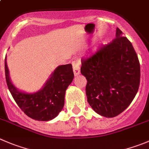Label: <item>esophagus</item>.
<instances>
[{"instance_id":"1","label":"esophagus","mask_w":149,"mask_h":149,"mask_svg":"<svg viewBox=\"0 0 149 149\" xmlns=\"http://www.w3.org/2000/svg\"><path fill=\"white\" fill-rule=\"evenodd\" d=\"M73 73L75 76H78L80 73V63L78 60H76L73 63Z\"/></svg>"}]
</instances>
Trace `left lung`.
Listing matches in <instances>:
<instances>
[{
  "instance_id": "obj_1",
  "label": "left lung",
  "mask_w": 149,
  "mask_h": 149,
  "mask_svg": "<svg viewBox=\"0 0 149 149\" xmlns=\"http://www.w3.org/2000/svg\"><path fill=\"white\" fill-rule=\"evenodd\" d=\"M81 73L87 80L88 102L96 113L107 118L123 112L139 88L141 67L138 55L118 27L113 41L82 59Z\"/></svg>"
}]
</instances>
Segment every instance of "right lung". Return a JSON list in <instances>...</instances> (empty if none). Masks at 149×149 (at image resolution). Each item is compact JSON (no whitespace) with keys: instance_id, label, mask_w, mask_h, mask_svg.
Returning a JSON list of instances; mask_svg holds the SVG:
<instances>
[{"instance_id":"obj_1","label":"right lung","mask_w":149,"mask_h":149,"mask_svg":"<svg viewBox=\"0 0 149 149\" xmlns=\"http://www.w3.org/2000/svg\"><path fill=\"white\" fill-rule=\"evenodd\" d=\"M5 74L7 86L18 106L30 118L43 122L53 119L63 110L65 91L74 77L71 64L60 65L41 90L31 94L20 92L11 83L6 57Z\"/></svg>"}]
</instances>
